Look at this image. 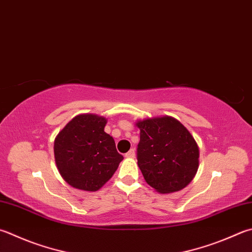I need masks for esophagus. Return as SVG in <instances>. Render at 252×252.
Here are the masks:
<instances>
[{"instance_id":"34e87169","label":"esophagus","mask_w":252,"mask_h":252,"mask_svg":"<svg viewBox=\"0 0 252 252\" xmlns=\"http://www.w3.org/2000/svg\"><path fill=\"white\" fill-rule=\"evenodd\" d=\"M127 158H135V156H136V151H135V149H130L129 151H128V153L125 155Z\"/></svg>"}]
</instances>
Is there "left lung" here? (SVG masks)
I'll return each instance as SVG.
<instances>
[{"label":"left lung","mask_w":252,"mask_h":252,"mask_svg":"<svg viewBox=\"0 0 252 252\" xmlns=\"http://www.w3.org/2000/svg\"><path fill=\"white\" fill-rule=\"evenodd\" d=\"M140 130L138 167L145 181L157 192H178L192 181L200 165V149L191 132L171 116L135 123Z\"/></svg>","instance_id":"left-lung-1"}]
</instances>
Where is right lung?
<instances>
[{"label":"right lung","instance_id":"right-lung-1","mask_svg":"<svg viewBox=\"0 0 252 252\" xmlns=\"http://www.w3.org/2000/svg\"><path fill=\"white\" fill-rule=\"evenodd\" d=\"M105 117L79 114L57 135L54 144L57 169L71 187L88 192L101 189L115 173L124 157L104 131Z\"/></svg>","mask_w":252,"mask_h":252}]
</instances>
